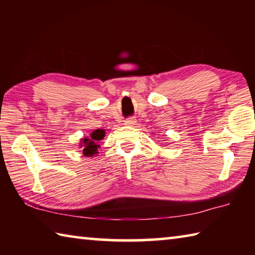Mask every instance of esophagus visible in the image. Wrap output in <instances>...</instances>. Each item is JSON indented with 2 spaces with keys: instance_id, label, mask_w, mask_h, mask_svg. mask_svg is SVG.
I'll use <instances>...</instances> for the list:
<instances>
[{
  "instance_id": "obj_1",
  "label": "esophagus",
  "mask_w": 255,
  "mask_h": 255,
  "mask_svg": "<svg viewBox=\"0 0 255 255\" xmlns=\"http://www.w3.org/2000/svg\"><path fill=\"white\" fill-rule=\"evenodd\" d=\"M124 125H126V126H133V125H136V119L134 118H128L125 121Z\"/></svg>"
}]
</instances>
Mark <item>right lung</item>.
<instances>
[{
	"instance_id": "1",
	"label": "right lung",
	"mask_w": 255,
	"mask_h": 255,
	"mask_svg": "<svg viewBox=\"0 0 255 255\" xmlns=\"http://www.w3.org/2000/svg\"><path fill=\"white\" fill-rule=\"evenodd\" d=\"M105 137V129H95L90 133V137L81 138L80 148H82L83 154L85 156H94L99 153L101 148L100 141Z\"/></svg>"
}]
</instances>
